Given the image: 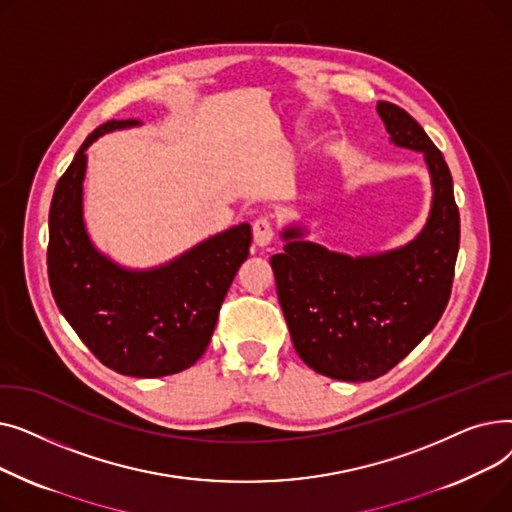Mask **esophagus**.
I'll return each instance as SVG.
<instances>
[{
    "instance_id": "34e87169",
    "label": "esophagus",
    "mask_w": 512,
    "mask_h": 512,
    "mask_svg": "<svg viewBox=\"0 0 512 512\" xmlns=\"http://www.w3.org/2000/svg\"><path fill=\"white\" fill-rule=\"evenodd\" d=\"M274 234H276V226H274L272 215L263 213V215H259V218H255V222H253V236H255L257 245H261V247L270 245Z\"/></svg>"
}]
</instances>
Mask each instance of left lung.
Here are the masks:
<instances>
[{"mask_svg": "<svg viewBox=\"0 0 512 512\" xmlns=\"http://www.w3.org/2000/svg\"><path fill=\"white\" fill-rule=\"evenodd\" d=\"M390 141L425 155L434 205L407 247L353 259L286 230L284 253L270 259L280 307L299 357L342 382L388 373L434 330L454 280L461 215L442 151L402 107L378 101Z\"/></svg>", "mask_w": 512, "mask_h": 512, "instance_id": "1", "label": "left lung"}]
</instances>
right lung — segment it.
Wrapping results in <instances>:
<instances>
[{"mask_svg": "<svg viewBox=\"0 0 512 512\" xmlns=\"http://www.w3.org/2000/svg\"><path fill=\"white\" fill-rule=\"evenodd\" d=\"M137 124L110 120L95 128L58 180L49 207L47 276L58 309L105 367L161 378L205 353L226 292L249 257L251 226H234L151 272H126L99 255L83 224L87 147L103 132Z\"/></svg>", "mask_w": 512, "mask_h": 512, "instance_id": "right-lung-1", "label": "right lung"}]
</instances>
